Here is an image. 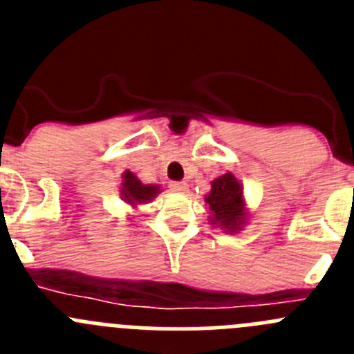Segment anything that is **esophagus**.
<instances>
[{"label": "esophagus", "instance_id": "34e87169", "mask_svg": "<svg viewBox=\"0 0 354 354\" xmlns=\"http://www.w3.org/2000/svg\"><path fill=\"white\" fill-rule=\"evenodd\" d=\"M170 189L175 193H186L187 192V184L186 183H177V180H171Z\"/></svg>", "mask_w": 354, "mask_h": 354}]
</instances>
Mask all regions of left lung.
I'll return each instance as SVG.
<instances>
[{
	"instance_id": "1",
	"label": "left lung",
	"mask_w": 354,
	"mask_h": 354,
	"mask_svg": "<svg viewBox=\"0 0 354 354\" xmlns=\"http://www.w3.org/2000/svg\"><path fill=\"white\" fill-rule=\"evenodd\" d=\"M205 204L211 211V225L220 227L227 234L239 232L248 220L243 186L232 171L212 180L211 192L205 195Z\"/></svg>"
}]
</instances>
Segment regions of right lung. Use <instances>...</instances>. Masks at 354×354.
I'll return each instance as SVG.
<instances>
[{"instance_id":"obj_1","label":"right lung","mask_w":354,"mask_h":354,"mask_svg":"<svg viewBox=\"0 0 354 354\" xmlns=\"http://www.w3.org/2000/svg\"><path fill=\"white\" fill-rule=\"evenodd\" d=\"M159 192H161V187L158 184H143L131 170L122 174L120 196L126 204L133 205V207L140 204H149Z\"/></svg>"}]
</instances>
